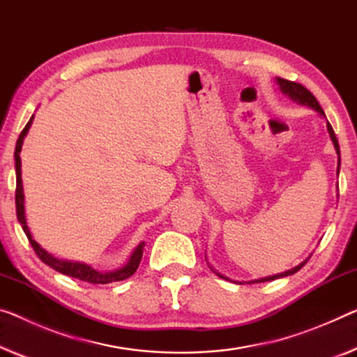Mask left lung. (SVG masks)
<instances>
[{
  "mask_svg": "<svg viewBox=\"0 0 357 357\" xmlns=\"http://www.w3.org/2000/svg\"><path fill=\"white\" fill-rule=\"evenodd\" d=\"M276 83H278L279 89H281V92H282L284 96H287L289 98H292L294 102L298 103V105H305V107L312 108V109H314V112L319 113V116L326 118L324 109L321 108L319 102L316 100V97L312 96L311 92H310L308 89H306V87H303V86L298 84V83H294V81H287V79H282V78H276ZM327 132H328V137H331V140H332V144H333V148H335V153H337V156H338V161H337V177H338V174H340V164H342V161H340V146H338V140H337V137H335V132H333L332 126H331V123H328V121H327ZM310 257H311V255H310ZM310 257H308V259H305L301 263H298L297 266H294L292 270H287V271H284V273L273 274V276H266V278L255 279V281H249V284H252V282L274 281V279H278V278H286V276H290V274H295L298 270H301V268L305 266V263L310 260ZM206 261H207V265H209L211 270L217 274V276H220L222 279H227V281H231V279H229V278L223 276L222 273H218V271L215 270V268H213V266L211 265L209 260H207V257H206ZM231 282H234V281H231ZM239 284H243V282H239Z\"/></svg>",
  "mask_w": 357,
  "mask_h": 357,
  "instance_id": "left-lung-1",
  "label": "left lung"
}]
</instances>
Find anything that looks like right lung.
<instances>
[{
  "label": "right lung",
  "mask_w": 357,
  "mask_h": 357,
  "mask_svg": "<svg viewBox=\"0 0 357 357\" xmlns=\"http://www.w3.org/2000/svg\"><path fill=\"white\" fill-rule=\"evenodd\" d=\"M33 118L35 114L30 118V121L26 123V126L22 130L17 144H15V151H14V160H15V182H17V188H15V207H17V218L22 225V229L29 238L31 248L35 249L36 255L46 263L47 266H51L52 270H56L62 274H67V276L76 278L79 281L89 282V284H109L114 281H124L129 276L137 271V268L140 265L142 255H144V248H145V241L137 245V248L132 250V254L129 255V259L126 260L123 266L116 268V270L112 271H98L96 268H92L91 265L83 261H75V260H62L57 259L56 255L49 254L46 249H43L40 244L33 239V234L29 228V223H26V213H25V195H24V183H22V161H20V151H22V145H24V139L25 135L29 134V130L31 128Z\"/></svg>",
  "instance_id": "add662e5"
}]
</instances>
